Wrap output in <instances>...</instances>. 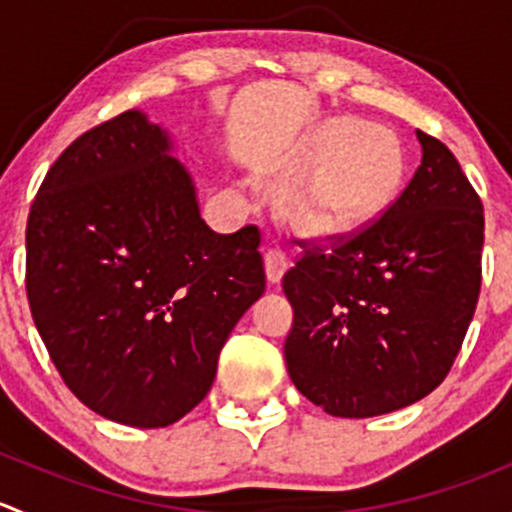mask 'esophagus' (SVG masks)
Segmentation results:
<instances>
[{
	"mask_svg": "<svg viewBox=\"0 0 512 512\" xmlns=\"http://www.w3.org/2000/svg\"><path fill=\"white\" fill-rule=\"evenodd\" d=\"M287 255L280 250V247H270V250L265 252V272H267V280L275 285V282L282 280V275L287 272Z\"/></svg>",
	"mask_w": 512,
	"mask_h": 512,
	"instance_id": "obj_1",
	"label": "esophagus"
}]
</instances>
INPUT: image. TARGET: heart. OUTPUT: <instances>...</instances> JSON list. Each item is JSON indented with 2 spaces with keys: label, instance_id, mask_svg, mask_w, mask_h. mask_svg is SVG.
<instances>
[{
  "label": "heart",
  "instance_id": "obj_1",
  "mask_svg": "<svg viewBox=\"0 0 512 512\" xmlns=\"http://www.w3.org/2000/svg\"><path fill=\"white\" fill-rule=\"evenodd\" d=\"M305 167L282 187V212L310 235H340L375 220L398 195L405 157L380 124L330 119L287 160Z\"/></svg>",
  "mask_w": 512,
  "mask_h": 512
}]
</instances>
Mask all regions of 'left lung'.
Instances as JSON below:
<instances>
[{"label": "left lung", "instance_id": "left-lung-1", "mask_svg": "<svg viewBox=\"0 0 512 512\" xmlns=\"http://www.w3.org/2000/svg\"><path fill=\"white\" fill-rule=\"evenodd\" d=\"M423 160L377 220L302 242L282 277L295 310L285 362L335 418H372L433 393L480 295L483 202L453 152L418 130Z\"/></svg>", "mask_w": 512, "mask_h": 512}]
</instances>
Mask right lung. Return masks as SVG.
<instances>
[{
	"label": "right lung",
	"instance_id": "1",
	"mask_svg": "<svg viewBox=\"0 0 512 512\" xmlns=\"http://www.w3.org/2000/svg\"><path fill=\"white\" fill-rule=\"evenodd\" d=\"M260 240L205 225L170 137L137 109L77 137L27 220L29 310L64 385L132 428L185 418L265 292Z\"/></svg>",
	"mask_w": 512,
	"mask_h": 512
}]
</instances>
